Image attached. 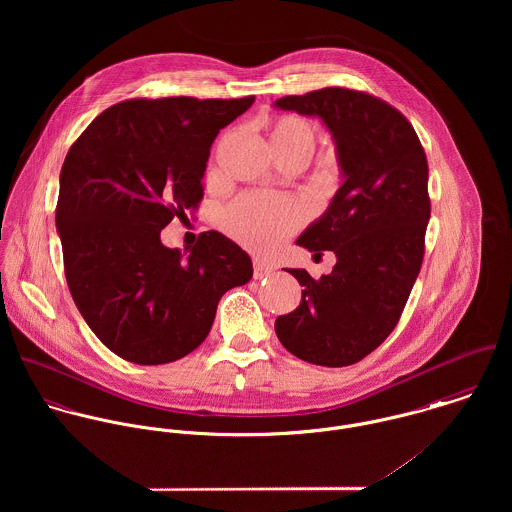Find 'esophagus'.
<instances>
[{"label":"esophagus","instance_id":"obj_1","mask_svg":"<svg viewBox=\"0 0 512 512\" xmlns=\"http://www.w3.org/2000/svg\"><path fill=\"white\" fill-rule=\"evenodd\" d=\"M274 272L272 266H268L266 262L262 260H254V280H262L266 276H270Z\"/></svg>","mask_w":512,"mask_h":512}]
</instances>
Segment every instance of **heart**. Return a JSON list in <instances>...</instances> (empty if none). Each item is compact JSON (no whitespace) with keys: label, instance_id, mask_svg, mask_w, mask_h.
I'll return each instance as SVG.
<instances>
[{"label":"heart","instance_id":"obj_1","mask_svg":"<svg viewBox=\"0 0 512 512\" xmlns=\"http://www.w3.org/2000/svg\"><path fill=\"white\" fill-rule=\"evenodd\" d=\"M268 144L274 155H303L315 146V128L309 120L284 114L268 126ZM305 219V207L286 197L240 195L224 211L226 230L256 252L274 250Z\"/></svg>","mask_w":512,"mask_h":512}]
</instances>
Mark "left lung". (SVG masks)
I'll return each instance as SVG.
<instances>
[{
    "mask_svg": "<svg viewBox=\"0 0 512 512\" xmlns=\"http://www.w3.org/2000/svg\"><path fill=\"white\" fill-rule=\"evenodd\" d=\"M274 106L321 118L343 171L329 209L297 238L315 256L335 252L337 264L319 280L288 270L301 303L276 319V335L311 365H355L392 333L420 274L428 159L402 112L372 94L329 86Z\"/></svg>",
    "mask_w": 512,
    "mask_h": 512,
    "instance_id": "8db88e82",
    "label": "left lung"
}]
</instances>
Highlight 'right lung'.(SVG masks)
<instances>
[{
    "mask_svg": "<svg viewBox=\"0 0 512 512\" xmlns=\"http://www.w3.org/2000/svg\"><path fill=\"white\" fill-rule=\"evenodd\" d=\"M254 96L134 98L110 106L74 142L57 230L74 303L94 335L136 365H165L209 335L220 297L252 278L250 256L217 230L187 258L161 230L203 199L220 130Z\"/></svg>",
    "mask_w": 512,
    "mask_h": 512,
    "instance_id": "add662e5",
    "label": "right lung"
}]
</instances>
